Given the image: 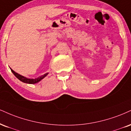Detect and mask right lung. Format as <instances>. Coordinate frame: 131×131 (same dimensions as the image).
I'll return each mask as SVG.
<instances>
[{
    "mask_svg": "<svg viewBox=\"0 0 131 131\" xmlns=\"http://www.w3.org/2000/svg\"><path fill=\"white\" fill-rule=\"evenodd\" d=\"M11 71H12V72H13V74L15 75V76L16 77V78H18L19 80V81H22V82H23L26 83H30V84H34V83H38V82H40L41 80H42V79L45 78V77L48 74V73H46L44 75H41V76L38 77V78H35V79H28V78H25V77L23 76V75L19 74L18 73H17V72H15L13 70H12V69H11Z\"/></svg>",
    "mask_w": 131,
    "mask_h": 131,
    "instance_id": "obj_1",
    "label": "right lung"
}]
</instances>
